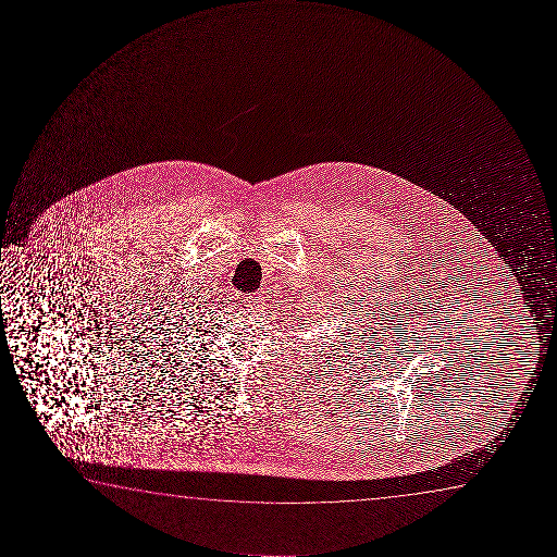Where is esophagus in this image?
I'll list each match as a JSON object with an SVG mask.
<instances>
[{"label": "esophagus", "mask_w": 557, "mask_h": 557, "mask_svg": "<svg viewBox=\"0 0 557 557\" xmlns=\"http://www.w3.org/2000/svg\"><path fill=\"white\" fill-rule=\"evenodd\" d=\"M245 310H249V312H262V308H264V297L262 295H249V297L244 298Z\"/></svg>", "instance_id": "obj_1"}]
</instances>
